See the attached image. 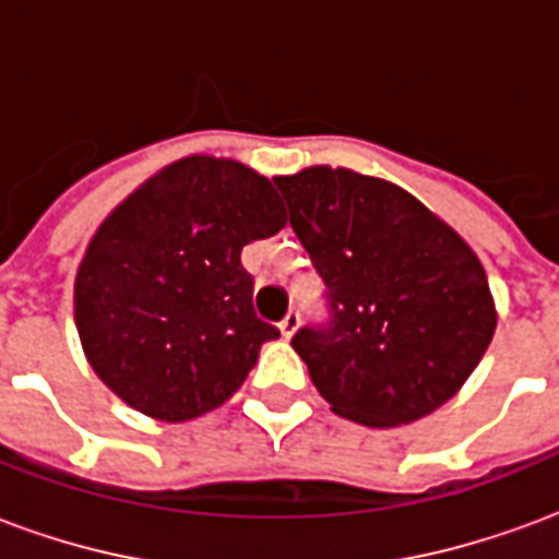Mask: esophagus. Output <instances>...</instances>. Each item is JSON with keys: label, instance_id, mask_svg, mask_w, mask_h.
<instances>
[{"label": "esophagus", "instance_id": "esophagus-1", "mask_svg": "<svg viewBox=\"0 0 559 559\" xmlns=\"http://www.w3.org/2000/svg\"><path fill=\"white\" fill-rule=\"evenodd\" d=\"M278 329L284 338H293V332L299 329V311H287V314H284V320L278 323Z\"/></svg>", "mask_w": 559, "mask_h": 559}]
</instances>
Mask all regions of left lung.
I'll use <instances>...</instances> for the list:
<instances>
[{
	"instance_id": "1",
	"label": "left lung",
	"mask_w": 559,
	"mask_h": 559,
	"mask_svg": "<svg viewBox=\"0 0 559 559\" xmlns=\"http://www.w3.org/2000/svg\"><path fill=\"white\" fill-rule=\"evenodd\" d=\"M290 227L326 284V320L293 335L344 419L389 428L437 411L491 344L497 314L467 242L404 188L308 167L278 176Z\"/></svg>"
}]
</instances>
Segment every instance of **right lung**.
<instances>
[{
  "label": "right lung",
  "instance_id": "add662e5",
  "mask_svg": "<svg viewBox=\"0 0 559 559\" xmlns=\"http://www.w3.org/2000/svg\"><path fill=\"white\" fill-rule=\"evenodd\" d=\"M284 224L272 182L239 160L191 155L152 176L80 263L74 320L95 374L152 419L221 407L281 335L254 314L242 248Z\"/></svg>",
  "mask_w": 559,
  "mask_h": 559
}]
</instances>
